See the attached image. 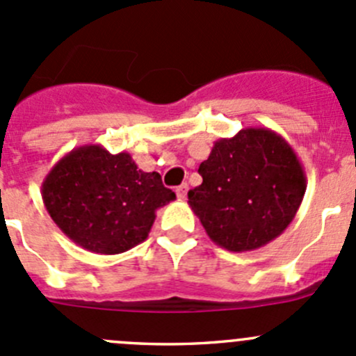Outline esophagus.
<instances>
[{"label":"esophagus","instance_id":"esophagus-1","mask_svg":"<svg viewBox=\"0 0 356 356\" xmlns=\"http://www.w3.org/2000/svg\"><path fill=\"white\" fill-rule=\"evenodd\" d=\"M188 189H189V186L186 184V182H184V184L177 186V188H175V195H177V198L184 200L186 195H188Z\"/></svg>","mask_w":356,"mask_h":356}]
</instances>
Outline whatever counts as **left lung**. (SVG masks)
I'll list each match as a JSON object with an SVG mask.
<instances>
[{"mask_svg": "<svg viewBox=\"0 0 356 356\" xmlns=\"http://www.w3.org/2000/svg\"><path fill=\"white\" fill-rule=\"evenodd\" d=\"M203 182L188 193L208 238L227 251L268 245L293 222L307 177L289 143L265 127L215 141L198 168Z\"/></svg>", "mask_w": 356, "mask_h": 356, "instance_id": "8db88e82", "label": "left lung"}]
</instances>
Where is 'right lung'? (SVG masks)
Instances as JSON below:
<instances>
[{
	"mask_svg": "<svg viewBox=\"0 0 356 356\" xmlns=\"http://www.w3.org/2000/svg\"><path fill=\"white\" fill-rule=\"evenodd\" d=\"M49 217L75 245L117 254L148 238L155 211L175 200L158 172H143L129 153L99 145L74 148L42 182Z\"/></svg>",
	"mask_w": 356,
	"mask_h": 356,
	"instance_id": "obj_1",
	"label": "right lung"
}]
</instances>
